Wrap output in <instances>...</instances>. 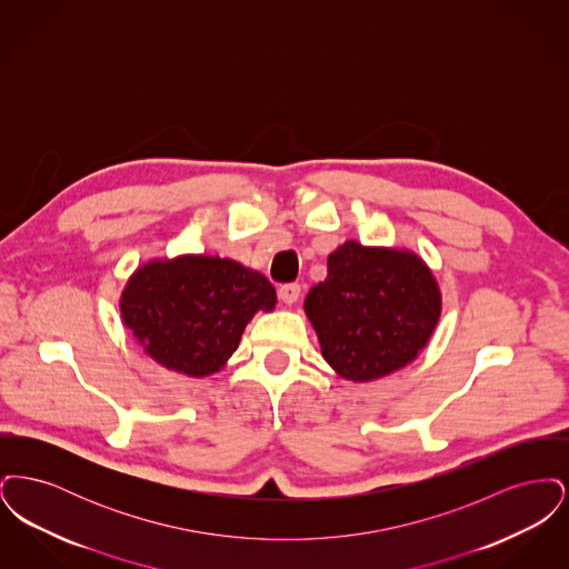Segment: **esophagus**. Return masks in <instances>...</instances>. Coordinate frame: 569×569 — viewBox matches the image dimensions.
Wrapping results in <instances>:
<instances>
[{"label":"esophagus","instance_id":"obj_1","mask_svg":"<svg viewBox=\"0 0 569 569\" xmlns=\"http://www.w3.org/2000/svg\"><path fill=\"white\" fill-rule=\"evenodd\" d=\"M298 297H300V286L298 283H283L279 288V298L286 302V305H295Z\"/></svg>","mask_w":569,"mask_h":569}]
</instances>
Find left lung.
I'll use <instances>...</instances> for the list:
<instances>
[{
    "mask_svg": "<svg viewBox=\"0 0 569 569\" xmlns=\"http://www.w3.org/2000/svg\"><path fill=\"white\" fill-rule=\"evenodd\" d=\"M326 362L350 381L383 378L429 343L441 313L433 272L411 251L348 241L305 298Z\"/></svg>",
    "mask_w": 569,
    "mask_h": 569,
    "instance_id": "8db88e82",
    "label": "left lung"
}]
</instances>
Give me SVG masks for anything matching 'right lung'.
I'll use <instances>...</instances> for the list:
<instances>
[{
  "mask_svg": "<svg viewBox=\"0 0 569 569\" xmlns=\"http://www.w3.org/2000/svg\"><path fill=\"white\" fill-rule=\"evenodd\" d=\"M274 302V288L260 272L228 258L179 256L130 277L121 320L166 369L204 378L239 348L256 311H272Z\"/></svg>",
  "mask_w": 569,
  "mask_h": 569,
  "instance_id": "obj_1",
  "label": "right lung"
}]
</instances>
